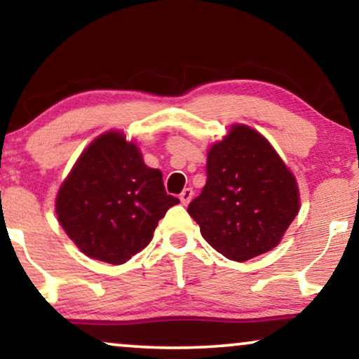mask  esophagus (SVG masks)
I'll list each match as a JSON object with an SVG mask.
<instances>
[{"instance_id": "34e87169", "label": "esophagus", "mask_w": 359, "mask_h": 359, "mask_svg": "<svg viewBox=\"0 0 359 359\" xmlns=\"http://www.w3.org/2000/svg\"><path fill=\"white\" fill-rule=\"evenodd\" d=\"M194 197V190L192 189H184L182 194H180V202H182V205H189L190 200H192Z\"/></svg>"}]
</instances>
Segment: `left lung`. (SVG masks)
<instances>
[{
  "instance_id": "1",
  "label": "left lung",
  "mask_w": 359,
  "mask_h": 359,
  "mask_svg": "<svg viewBox=\"0 0 359 359\" xmlns=\"http://www.w3.org/2000/svg\"><path fill=\"white\" fill-rule=\"evenodd\" d=\"M187 212L200 233L228 259L271 251L299 213V189L274 147L245 124L210 147L207 184Z\"/></svg>"
}]
</instances>
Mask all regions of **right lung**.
Instances as JSON below:
<instances>
[{
    "label": "right lung",
    "instance_id": "obj_1",
    "mask_svg": "<svg viewBox=\"0 0 359 359\" xmlns=\"http://www.w3.org/2000/svg\"><path fill=\"white\" fill-rule=\"evenodd\" d=\"M162 172L144 164L123 133L98 136L60 185L57 218L79 250L108 264H123L144 250L167 210Z\"/></svg>",
    "mask_w": 359,
    "mask_h": 359
}]
</instances>
